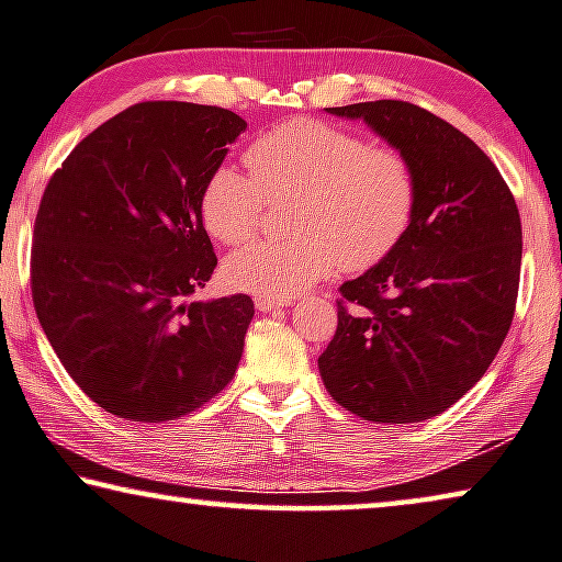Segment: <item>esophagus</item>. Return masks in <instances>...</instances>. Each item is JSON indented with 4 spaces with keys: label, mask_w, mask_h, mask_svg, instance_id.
Wrapping results in <instances>:
<instances>
[{
    "label": "esophagus",
    "mask_w": 562,
    "mask_h": 562,
    "mask_svg": "<svg viewBox=\"0 0 562 562\" xmlns=\"http://www.w3.org/2000/svg\"><path fill=\"white\" fill-rule=\"evenodd\" d=\"M255 305H257V310H262V313H270V310H278V307H290V305H292V300H280V297L257 295V297H255Z\"/></svg>",
    "instance_id": "1"
}]
</instances>
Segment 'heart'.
<instances>
[{
	"label": "heart",
	"mask_w": 562,
	"mask_h": 562,
	"mask_svg": "<svg viewBox=\"0 0 562 562\" xmlns=\"http://www.w3.org/2000/svg\"><path fill=\"white\" fill-rule=\"evenodd\" d=\"M249 176L220 166L201 194V220L222 245L255 237L267 201H295L290 241H259L224 265L229 284L290 297L340 267L363 272L383 262L412 227L418 176L404 150L371 146L321 119H292L245 150Z\"/></svg>",
	"instance_id": "heart-1"
}]
</instances>
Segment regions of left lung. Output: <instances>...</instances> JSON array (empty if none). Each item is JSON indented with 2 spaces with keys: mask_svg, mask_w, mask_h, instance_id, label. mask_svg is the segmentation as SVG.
<instances>
[{
  "mask_svg": "<svg viewBox=\"0 0 562 562\" xmlns=\"http://www.w3.org/2000/svg\"><path fill=\"white\" fill-rule=\"evenodd\" d=\"M361 119L412 158L418 204L393 252L340 284L338 328L317 358L346 412L414 424L482 379L515 317L522 224L515 196L472 138L406 100L328 108Z\"/></svg>",
  "mask_w": 562,
  "mask_h": 562,
  "instance_id": "1",
  "label": "left lung"
}]
</instances>
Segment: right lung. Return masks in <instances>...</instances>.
<instances>
[{
	"label": "right lung",
	"mask_w": 562,
	"mask_h": 562,
	"mask_svg": "<svg viewBox=\"0 0 562 562\" xmlns=\"http://www.w3.org/2000/svg\"><path fill=\"white\" fill-rule=\"evenodd\" d=\"M245 128L227 108L136 103L82 138L42 194L32 303L65 371L108 414L171 422L237 371L252 297L189 295L216 267L201 194Z\"/></svg>",
	"instance_id": "1"
}]
</instances>
